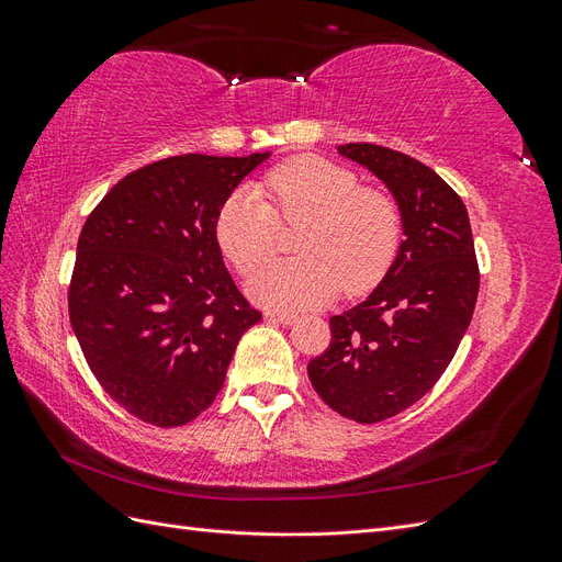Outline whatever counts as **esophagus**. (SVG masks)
<instances>
[{"mask_svg": "<svg viewBox=\"0 0 562 562\" xmlns=\"http://www.w3.org/2000/svg\"><path fill=\"white\" fill-rule=\"evenodd\" d=\"M267 321H274V323H283V326H293L297 321L295 314H288V312H265Z\"/></svg>", "mask_w": 562, "mask_h": 562, "instance_id": "1", "label": "esophagus"}]
</instances>
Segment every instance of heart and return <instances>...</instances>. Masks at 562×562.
Returning a JSON list of instances; mask_svg holds the SVG:
<instances>
[{"instance_id": "heart-1", "label": "heart", "mask_w": 562, "mask_h": 562, "mask_svg": "<svg viewBox=\"0 0 562 562\" xmlns=\"http://www.w3.org/2000/svg\"><path fill=\"white\" fill-rule=\"evenodd\" d=\"M279 223L300 225L297 260L265 265L248 295L271 310H307L339 291L375 285L396 260L401 211L375 187H359L349 168L318 157L277 166L255 187H241L220 206L215 236L225 258L250 274L277 248Z\"/></svg>"}]
</instances>
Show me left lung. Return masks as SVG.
I'll use <instances>...</instances> for the list:
<instances>
[{
    "label": "left lung",
    "instance_id": "8db88e82",
    "mask_svg": "<svg viewBox=\"0 0 562 562\" xmlns=\"http://www.w3.org/2000/svg\"><path fill=\"white\" fill-rule=\"evenodd\" d=\"M337 151L389 187L405 239L375 291L330 318V347L307 372L335 413L375 424L417 403L443 375L471 323L481 274L464 201L436 171L370 143Z\"/></svg>",
    "mask_w": 562,
    "mask_h": 562
}]
</instances>
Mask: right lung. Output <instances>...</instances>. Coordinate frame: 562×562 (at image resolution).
I'll return each mask as SVG.
<instances>
[{
	"label": "right lung",
	"instance_id": "add662e5",
	"mask_svg": "<svg viewBox=\"0 0 562 562\" xmlns=\"http://www.w3.org/2000/svg\"><path fill=\"white\" fill-rule=\"evenodd\" d=\"M267 157L147 164L87 217L70 323L95 380L133 417L155 427L199 417L223 389L241 335L262 318L229 277L215 220Z\"/></svg>",
	"mask_w": 562,
	"mask_h": 562
}]
</instances>
